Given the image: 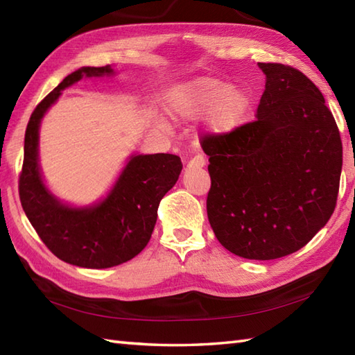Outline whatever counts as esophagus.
<instances>
[{"mask_svg": "<svg viewBox=\"0 0 355 355\" xmlns=\"http://www.w3.org/2000/svg\"><path fill=\"white\" fill-rule=\"evenodd\" d=\"M205 164H206L205 157H202L201 154H197V155H195L193 158H191V162H189V163H187V166H186V171L201 169V168H205Z\"/></svg>", "mask_w": 355, "mask_h": 355, "instance_id": "1", "label": "esophagus"}]
</instances>
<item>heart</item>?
I'll return each mask as SVG.
<instances>
[{
  "instance_id": "obj_1",
  "label": "heart",
  "mask_w": 355,
  "mask_h": 355,
  "mask_svg": "<svg viewBox=\"0 0 355 355\" xmlns=\"http://www.w3.org/2000/svg\"><path fill=\"white\" fill-rule=\"evenodd\" d=\"M169 111L180 120L205 117V131L214 137H224L244 125L252 108V96L239 85H227L224 80L198 76L173 87L168 96ZM168 126L166 120H158Z\"/></svg>"
}]
</instances>
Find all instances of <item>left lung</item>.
Instances as JSON below:
<instances>
[{
    "label": "left lung",
    "mask_w": 355,
    "mask_h": 355,
    "mask_svg": "<svg viewBox=\"0 0 355 355\" xmlns=\"http://www.w3.org/2000/svg\"><path fill=\"white\" fill-rule=\"evenodd\" d=\"M266 74L256 120L209 135L207 216L233 254L268 261L310 243L334 212L342 140L319 88L304 73L258 62Z\"/></svg>",
    "instance_id": "8db88e82"
}]
</instances>
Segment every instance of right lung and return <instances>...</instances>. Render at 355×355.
<instances>
[{"label": "right lung", "mask_w": 355, "mask_h": 355, "mask_svg": "<svg viewBox=\"0 0 355 355\" xmlns=\"http://www.w3.org/2000/svg\"><path fill=\"white\" fill-rule=\"evenodd\" d=\"M111 65L80 67L35 108L24 139L19 177L22 209L42 243L59 259L84 268H110L137 256L149 243L157 209L183 169L173 154H131L114 184L88 206L64 202L45 184L40 164V130L65 88L84 78H112Z\"/></svg>", "instance_id": "obj_1"}]
</instances>
